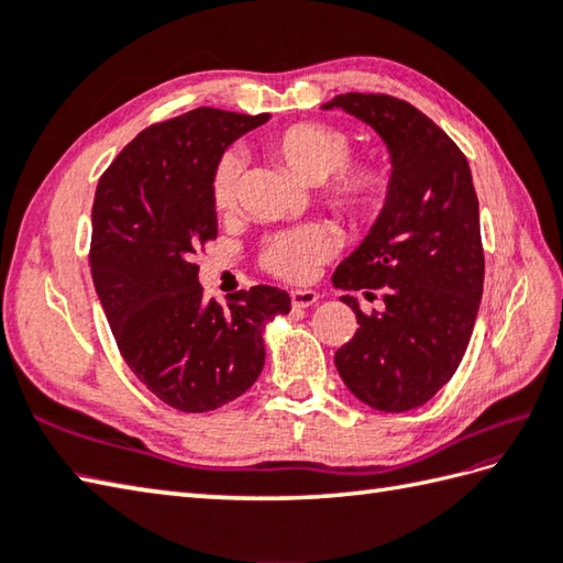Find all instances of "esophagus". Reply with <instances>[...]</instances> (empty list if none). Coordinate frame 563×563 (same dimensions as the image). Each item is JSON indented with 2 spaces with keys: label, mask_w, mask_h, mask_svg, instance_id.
I'll list each match as a JSON object with an SVG mask.
<instances>
[{
  "label": "esophagus",
  "mask_w": 563,
  "mask_h": 563,
  "mask_svg": "<svg viewBox=\"0 0 563 563\" xmlns=\"http://www.w3.org/2000/svg\"><path fill=\"white\" fill-rule=\"evenodd\" d=\"M290 297H292L295 309H307V307H312V305L319 302V295L314 290H292Z\"/></svg>",
  "instance_id": "obj_1"
}]
</instances>
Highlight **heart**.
Here are the masks:
<instances>
[{"label": "heart", "instance_id": "obj_1", "mask_svg": "<svg viewBox=\"0 0 563 563\" xmlns=\"http://www.w3.org/2000/svg\"><path fill=\"white\" fill-rule=\"evenodd\" d=\"M271 152L307 184H321L329 202L341 212L369 214L379 208L387 190V176L373 159H349L351 142L343 130L327 123H295L275 133ZM242 157L224 152L212 169L210 196L218 210L232 208L236 198ZM336 239L321 224H302L280 232L263 246V266L278 278L300 283L312 275L314 266L327 258Z\"/></svg>", "mask_w": 563, "mask_h": 563}]
</instances>
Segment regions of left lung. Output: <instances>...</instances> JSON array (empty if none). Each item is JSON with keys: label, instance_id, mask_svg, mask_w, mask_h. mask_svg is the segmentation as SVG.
<instances>
[{"label": "left lung", "instance_id": "8db88e82", "mask_svg": "<svg viewBox=\"0 0 563 563\" xmlns=\"http://www.w3.org/2000/svg\"><path fill=\"white\" fill-rule=\"evenodd\" d=\"M363 121L389 152L385 206L331 283L382 288L385 307L365 314L343 295L357 327L333 363L355 399L401 413L450 382L470 345L484 292L479 200L460 147L411 103L387 93H341L321 106Z\"/></svg>", "mask_w": 563, "mask_h": 563}]
</instances>
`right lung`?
<instances>
[{"mask_svg": "<svg viewBox=\"0 0 563 563\" xmlns=\"http://www.w3.org/2000/svg\"><path fill=\"white\" fill-rule=\"evenodd\" d=\"M196 109L142 130L97 186L91 278L128 367L186 413L214 411L254 385L266 324L290 312L271 285L202 300L196 249L218 234L210 178L234 140L268 121Z\"/></svg>", "mask_w": 563, "mask_h": 563, "instance_id": "1", "label": "right lung"}]
</instances>
